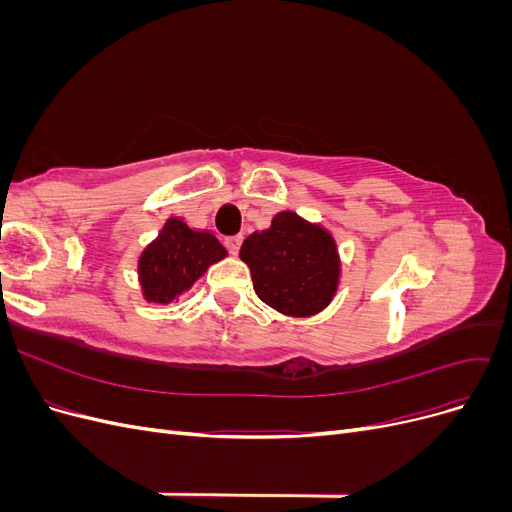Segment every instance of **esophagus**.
Wrapping results in <instances>:
<instances>
[{
  "label": "esophagus",
  "mask_w": 512,
  "mask_h": 512,
  "mask_svg": "<svg viewBox=\"0 0 512 512\" xmlns=\"http://www.w3.org/2000/svg\"><path fill=\"white\" fill-rule=\"evenodd\" d=\"M224 243H226V247H228V252H230V254H235V256H237V254H239V250H241V243H243V237H241V235H235V237H228V239H226Z\"/></svg>",
  "instance_id": "1"
}]
</instances>
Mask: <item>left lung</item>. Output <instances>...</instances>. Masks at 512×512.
<instances>
[{"instance_id": "8db88e82", "label": "left lung", "mask_w": 512, "mask_h": 512, "mask_svg": "<svg viewBox=\"0 0 512 512\" xmlns=\"http://www.w3.org/2000/svg\"><path fill=\"white\" fill-rule=\"evenodd\" d=\"M254 290L280 314L307 318L327 307L339 284V254L329 230L282 211L271 228L254 232L241 245Z\"/></svg>"}]
</instances>
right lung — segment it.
I'll use <instances>...</instances> for the list:
<instances>
[{"label": "right lung", "mask_w": 512, "mask_h": 512, "mask_svg": "<svg viewBox=\"0 0 512 512\" xmlns=\"http://www.w3.org/2000/svg\"><path fill=\"white\" fill-rule=\"evenodd\" d=\"M226 256V247L211 232L192 230L181 218H170L138 258L143 297L160 305L175 301Z\"/></svg>", "instance_id": "add662e5"}]
</instances>
